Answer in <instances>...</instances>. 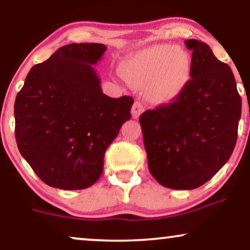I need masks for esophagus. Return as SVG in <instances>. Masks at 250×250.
Listing matches in <instances>:
<instances>
[{
	"mask_svg": "<svg viewBox=\"0 0 250 250\" xmlns=\"http://www.w3.org/2000/svg\"><path fill=\"white\" fill-rule=\"evenodd\" d=\"M143 111H145V107H143V104L141 102L135 101L132 107V117L134 119H138Z\"/></svg>",
	"mask_w": 250,
	"mask_h": 250,
	"instance_id": "obj_1",
	"label": "esophagus"
}]
</instances>
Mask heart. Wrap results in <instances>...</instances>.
Returning <instances> with one entry per match:
<instances>
[{"label": "heart", "mask_w": 250, "mask_h": 250, "mask_svg": "<svg viewBox=\"0 0 250 250\" xmlns=\"http://www.w3.org/2000/svg\"><path fill=\"white\" fill-rule=\"evenodd\" d=\"M191 57L186 49L156 44L132 54L122 73L135 87L148 86L152 101L165 104L179 98L191 78Z\"/></svg>", "instance_id": "1"}]
</instances>
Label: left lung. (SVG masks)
I'll use <instances>...</instances> for the list:
<instances>
[{
    "mask_svg": "<svg viewBox=\"0 0 250 250\" xmlns=\"http://www.w3.org/2000/svg\"><path fill=\"white\" fill-rule=\"evenodd\" d=\"M191 80L168 104L140 116L151 175L162 186L191 190L209 181L230 158L238 138L241 98L229 64L206 43L188 40Z\"/></svg>",
    "mask_w": 250,
    "mask_h": 250,
    "instance_id": "1",
    "label": "left lung"
}]
</instances>
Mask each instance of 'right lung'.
Listing matches in <instances>:
<instances>
[{"label": "right lung", "mask_w": 250, "mask_h": 250, "mask_svg": "<svg viewBox=\"0 0 250 250\" xmlns=\"http://www.w3.org/2000/svg\"><path fill=\"white\" fill-rule=\"evenodd\" d=\"M105 50L99 43L61 46L29 70L17 94V146L47 186H93L104 170L105 150L131 119L134 100L105 95L92 66Z\"/></svg>", "instance_id": "obj_1"}]
</instances>
